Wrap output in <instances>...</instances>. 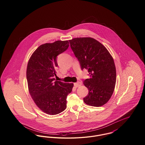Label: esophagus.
I'll list each match as a JSON object with an SVG mask.
<instances>
[{
    "label": "esophagus",
    "mask_w": 145,
    "mask_h": 145,
    "mask_svg": "<svg viewBox=\"0 0 145 145\" xmlns=\"http://www.w3.org/2000/svg\"><path fill=\"white\" fill-rule=\"evenodd\" d=\"M82 85V83L79 82H78L76 83H75L74 84V86L76 87V88H78V87H79L80 86Z\"/></svg>",
    "instance_id": "1"
}]
</instances>
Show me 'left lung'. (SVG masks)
<instances>
[{"mask_svg":"<svg viewBox=\"0 0 145 145\" xmlns=\"http://www.w3.org/2000/svg\"><path fill=\"white\" fill-rule=\"evenodd\" d=\"M69 42L81 69H88L90 76L83 81L89 90L84 102L93 106L103 105L110 99L116 84V72L112 57L102 43L93 38H75Z\"/></svg>","mask_w":145,"mask_h":145,"instance_id":"1","label":"left lung"}]
</instances>
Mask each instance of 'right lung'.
Segmentation results:
<instances>
[{
    "instance_id": "add662e5",
    "label": "right lung",
    "mask_w": 145,
    "mask_h": 145,
    "mask_svg": "<svg viewBox=\"0 0 145 145\" xmlns=\"http://www.w3.org/2000/svg\"><path fill=\"white\" fill-rule=\"evenodd\" d=\"M69 47L68 41H56L40 46L31 56L27 69L29 93L36 105L51 115L58 114L66 108L67 96L73 83L55 80L57 56Z\"/></svg>"
}]
</instances>
